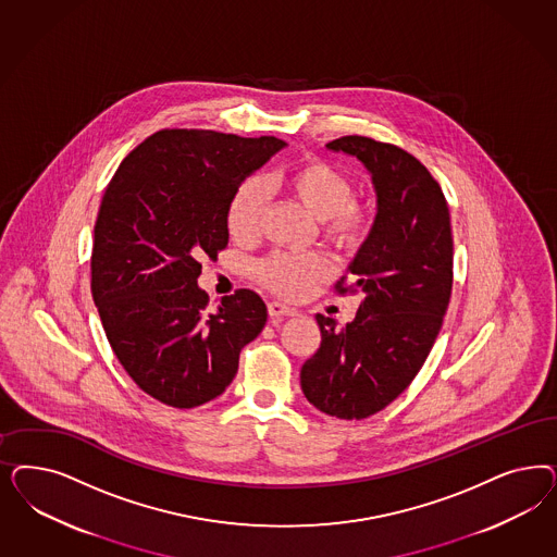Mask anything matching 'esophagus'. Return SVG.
I'll list each match as a JSON object with an SVG mask.
<instances>
[{
  "label": "esophagus",
  "mask_w": 557,
  "mask_h": 557,
  "mask_svg": "<svg viewBox=\"0 0 557 557\" xmlns=\"http://www.w3.org/2000/svg\"><path fill=\"white\" fill-rule=\"evenodd\" d=\"M269 313L272 320L278 322V320H285L288 315H297V309L285 306V304H278V301H270Z\"/></svg>",
  "instance_id": "esophagus-1"
}]
</instances>
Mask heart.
<instances>
[{
  "mask_svg": "<svg viewBox=\"0 0 557 557\" xmlns=\"http://www.w3.org/2000/svg\"><path fill=\"white\" fill-rule=\"evenodd\" d=\"M264 186L295 198L309 215L318 219L323 237L338 248H352L367 234V215L352 200V180L332 163L306 160L270 174ZM264 186L258 180H246L230 198L225 221L235 239L248 242L258 234L267 209ZM256 274L270 290L297 297L327 274V262L320 253H272L258 264Z\"/></svg>",
  "mask_w": 557,
  "mask_h": 557,
  "instance_id": "heart-1",
  "label": "heart"
}]
</instances>
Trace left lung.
Listing matches in <instances>:
<instances>
[{
  "instance_id": "left-lung-1",
  "label": "left lung",
  "mask_w": 557,
  "mask_h": 557,
  "mask_svg": "<svg viewBox=\"0 0 557 557\" xmlns=\"http://www.w3.org/2000/svg\"><path fill=\"white\" fill-rule=\"evenodd\" d=\"M325 147L364 165L377 213L346 269L357 318L338 327L315 315L322 344L301 367V389L320 412L362 420L412 383L441 332L453 287L449 207L431 172L395 145L350 135Z\"/></svg>"
}]
</instances>
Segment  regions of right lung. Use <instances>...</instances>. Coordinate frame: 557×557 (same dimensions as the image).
<instances>
[{"mask_svg": "<svg viewBox=\"0 0 557 557\" xmlns=\"http://www.w3.org/2000/svg\"><path fill=\"white\" fill-rule=\"evenodd\" d=\"M287 144L216 131H160L108 184L91 250V297L131 379L172 408H197L234 381L269 318L250 288L209 311L200 260L230 242L235 188Z\"/></svg>", "mask_w": 557, "mask_h": 557, "instance_id": "obj_1", "label": "right lung"}]
</instances>
